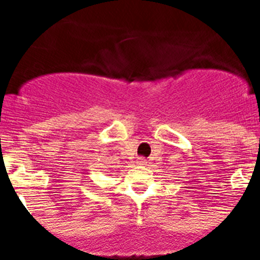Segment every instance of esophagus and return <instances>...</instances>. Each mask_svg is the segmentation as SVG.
Wrapping results in <instances>:
<instances>
[{
    "label": "esophagus",
    "instance_id": "34e87169",
    "mask_svg": "<svg viewBox=\"0 0 260 260\" xmlns=\"http://www.w3.org/2000/svg\"><path fill=\"white\" fill-rule=\"evenodd\" d=\"M138 164H139V165H147V160H146V158L141 157L139 160H138Z\"/></svg>",
    "mask_w": 260,
    "mask_h": 260
}]
</instances>
